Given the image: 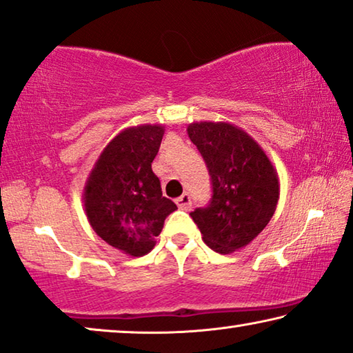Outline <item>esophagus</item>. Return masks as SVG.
I'll use <instances>...</instances> for the list:
<instances>
[{
    "mask_svg": "<svg viewBox=\"0 0 353 353\" xmlns=\"http://www.w3.org/2000/svg\"><path fill=\"white\" fill-rule=\"evenodd\" d=\"M176 205L181 208V210H185V211L190 210L192 200H190V196H188V193H183V195L179 196L176 200Z\"/></svg>",
    "mask_w": 353,
    "mask_h": 353,
    "instance_id": "esophagus-1",
    "label": "esophagus"
}]
</instances>
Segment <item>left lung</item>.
Segmentation results:
<instances>
[{"instance_id":"1","label":"left lung","mask_w":353,"mask_h":353,"mask_svg":"<svg viewBox=\"0 0 353 353\" xmlns=\"http://www.w3.org/2000/svg\"><path fill=\"white\" fill-rule=\"evenodd\" d=\"M187 134L205 158L212 182L211 205L190 216L212 251L230 254L250 245L270 222L280 179L264 148L236 125L193 121Z\"/></svg>"}]
</instances>
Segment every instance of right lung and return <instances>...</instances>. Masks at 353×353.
<instances>
[{"label":"right lung","mask_w":353,"mask_h":353,"mask_svg":"<svg viewBox=\"0 0 353 353\" xmlns=\"http://www.w3.org/2000/svg\"><path fill=\"white\" fill-rule=\"evenodd\" d=\"M165 126H131L103 147L86 179L84 212L92 230L128 256L141 257L155 246L165 219L177 206L161 193L152 161Z\"/></svg>","instance_id":"obj_1"}]
</instances>
